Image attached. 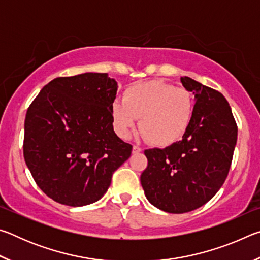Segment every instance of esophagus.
<instances>
[{
  "label": "esophagus",
  "instance_id": "obj_1",
  "mask_svg": "<svg viewBox=\"0 0 260 260\" xmlns=\"http://www.w3.org/2000/svg\"><path fill=\"white\" fill-rule=\"evenodd\" d=\"M141 151H142V149H141L140 147L133 146V153H139V152H141Z\"/></svg>",
  "mask_w": 260,
  "mask_h": 260
}]
</instances>
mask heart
Here are the masks:
<instances>
[{"label": "heart", "mask_w": 260, "mask_h": 260, "mask_svg": "<svg viewBox=\"0 0 260 260\" xmlns=\"http://www.w3.org/2000/svg\"><path fill=\"white\" fill-rule=\"evenodd\" d=\"M193 99L186 88L164 80L135 82L124 91L122 101L110 105L114 131L127 139L138 125L144 139L157 147L177 142L190 125Z\"/></svg>", "instance_id": "obj_1"}]
</instances>
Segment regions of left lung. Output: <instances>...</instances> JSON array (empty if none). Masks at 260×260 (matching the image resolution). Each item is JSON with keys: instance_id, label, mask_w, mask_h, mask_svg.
<instances>
[{"instance_id": "8db88e82", "label": "left lung", "mask_w": 260, "mask_h": 260, "mask_svg": "<svg viewBox=\"0 0 260 260\" xmlns=\"http://www.w3.org/2000/svg\"><path fill=\"white\" fill-rule=\"evenodd\" d=\"M182 86L195 95L190 125L182 140L165 149H148L141 174L146 197L169 213H186L212 199L230 172L237 126L227 100L189 77Z\"/></svg>"}]
</instances>
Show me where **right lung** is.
<instances>
[{"label": "right lung", "instance_id": "obj_1", "mask_svg": "<svg viewBox=\"0 0 260 260\" xmlns=\"http://www.w3.org/2000/svg\"><path fill=\"white\" fill-rule=\"evenodd\" d=\"M118 85L108 73L59 77L42 88L25 118L24 158L48 197L69 206L98 202L132 147L113 131Z\"/></svg>", "mask_w": 260, "mask_h": 260}]
</instances>
